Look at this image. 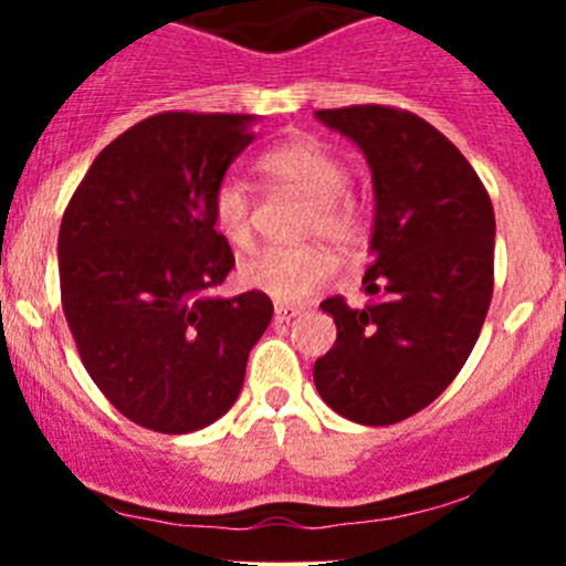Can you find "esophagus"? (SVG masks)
Listing matches in <instances>:
<instances>
[{
  "label": "esophagus",
  "instance_id": "obj_1",
  "mask_svg": "<svg viewBox=\"0 0 566 566\" xmlns=\"http://www.w3.org/2000/svg\"><path fill=\"white\" fill-rule=\"evenodd\" d=\"M273 315H276V323H290V319L301 315V306H295V304H276Z\"/></svg>",
  "mask_w": 566,
  "mask_h": 566
}]
</instances>
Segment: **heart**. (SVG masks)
<instances>
[{"label": "heart", "instance_id": "heart-1", "mask_svg": "<svg viewBox=\"0 0 566 566\" xmlns=\"http://www.w3.org/2000/svg\"><path fill=\"white\" fill-rule=\"evenodd\" d=\"M256 169L276 186L290 188L310 199L304 235H317L336 249H350L361 235V216L347 193V164L323 142L298 136L271 147L260 156ZM210 216L219 235L230 247L251 243V202L247 188L227 177L216 186ZM331 260L317 249L271 247L247 256L238 268L243 287L265 293L282 304L304 301L312 290L331 276Z\"/></svg>", "mask_w": 566, "mask_h": 566}]
</instances>
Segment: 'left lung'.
I'll return each mask as SVG.
<instances>
[{
  "instance_id": "1",
  "label": "left lung",
  "mask_w": 566,
  "mask_h": 566,
  "mask_svg": "<svg viewBox=\"0 0 566 566\" xmlns=\"http://www.w3.org/2000/svg\"><path fill=\"white\" fill-rule=\"evenodd\" d=\"M315 117L356 142L375 188L369 301L319 304L336 342L315 361V386L356 424H397L447 389L476 345L493 298V202L465 156L416 114L367 104Z\"/></svg>"
}]
</instances>
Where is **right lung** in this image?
Returning <instances> with one entry per match:
<instances>
[{"instance_id": "1", "label": "right lung", "mask_w": 566, "mask_h": 566, "mask_svg": "<svg viewBox=\"0 0 566 566\" xmlns=\"http://www.w3.org/2000/svg\"><path fill=\"white\" fill-rule=\"evenodd\" d=\"M251 114L161 112L106 145L60 227V293L84 369L125 419L182 436L235 405L265 293L219 298L235 268L210 199Z\"/></svg>"}]
</instances>
